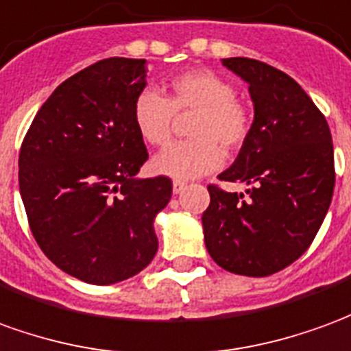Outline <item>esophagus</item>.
<instances>
[{
    "instance_id": "esophagus-1",
    "label": "esophagus",
    "mask_w": 351,
    "mask_h": 351,
    "mask_svg": "<svg viewBox=\"0 0 351 351\" xmlns=\"http://www.w3.org/2000/svg\"><path fill=\"white\" fill-rule=\"evenodd\" d=\"M185 189H187V183H185V181H180V180L173 181V193H176V195L183 193Z\"/></svg>"
}]
</instances>
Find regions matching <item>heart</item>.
Returning a JSON list of instances; mask_svg holds the SVG:
<instances>
[{
    "label": "heart",
    "instance_id": "b5f03b06",
    "mask_svg": "<svg viewBox=\"0 0 351 351\" xmlns=\"http://www.w3.org/2000/svg\"><path fill=\"white\" fill-rule=\"evenodd\" d=\"M193 111L187 126L191 140L171 143L155 156L153 168L158 173L176 180L200 178L223 164V149L236 153L250 138V108L236 98L234 84L227 77L206 68L171 77L166 96L143 88L132 104V121L145 143L164 147L171 140L176 115Z\"/></svg>",
    "mask_w": 351,
    "mask_h": 351
}]
</instances>
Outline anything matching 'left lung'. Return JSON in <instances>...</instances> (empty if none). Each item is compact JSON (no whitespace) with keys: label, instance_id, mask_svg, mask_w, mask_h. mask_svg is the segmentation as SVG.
Listing matches in <instances>:
<instances>
[{"label":"left lung","instance_id":"8db88e82","mask_svg":"<svg viewBox=\"0 0 351 351\" xmlns=\"http://www.w3.org/2000/svg\"><path fill=\"white\" fill-rule=\"evenodd\" d=\"M250 84L255 108L247 141L221 181L245 183V195L208 185L204 240L211 259L234 274L280 272L314 242L335 191L329 124L287 73L253 58H225Z\"/></svg>","mask_w":351,"mask_h":351}]
</instances>
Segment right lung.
Segmentation results:
<instances>
[{
	"label": "right lung",
	"instance_id": "add662e5",
	"mask_svg": "<svg viewBox=\"0 0 351 351\" xmlns=\"http://www.w3.org/2000/svg\"><path fill=\"white\" fill-rule=\"evenodd\" d=\"M145 84V60L96 62L52 92L22 141L32 234L56 267L86 283L132 278L158 250L153 221L170 202L171 180L134 178L149 158L132 121Z\"/></svg>",
	"mask_w": 351,
	"mask_h": 351
}]
</instances>
